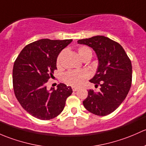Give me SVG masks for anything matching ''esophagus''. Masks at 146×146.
<instances>
[{
  "mask_svg": "<svg viewBox=\"0 0 146 146\" xmlns=\"http://www.w3.org/2000/svg\"><path fill=\"white\" fill-rule=\"evenodd\" d=\"M79 90V88H76V87H72V91H76Z\"/></svg>",
  "mask_w": 146,
  "mask_h": 146,
  "instance_id": "obj_1",
  "label": "esophagus"
}]
</instances>
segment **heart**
<instances>
[{
    "label": "heart",
    "instance_id": "b5f03b06",
    "mask_svg": "<svg viewBox=\"0 0 146 146\" xmlns=\"http://www.w3.org/2000/svg\"><path fill=\"white\" fill-rule=\"evenodd\" d=\"M78 53L83 60L92 56V51L87 46H81L78 48ZM63 55V51L60 53L57 58V64L60 65ZM88 77V74L85 71H74L71 70L66 72L63 76V80L66 84L72 86H79Z\"/></svg>",
    "mask_w": 146,
    "mask_h": 146
}]
</instances>
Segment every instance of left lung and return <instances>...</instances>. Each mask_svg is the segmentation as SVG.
Returning a JSON list of instances; mask_svg holds the SVG:
<instances>
[{
  "instance_id": "left-lung-1",
  "label": "left lung",
  "mask_w": 146,
  "mask_h": 146,
  "mask_svg": "<svg viewBox=\"0 0 146 146\" xmlns=\"http://www.w3.org/2000/svg\"><path fill=\"white\" fill-rule=\"evenodd\" d=\"M90 46L99 60L97 72L90 82L100 86V91H88L83 101L86 109L94 115L106 116L112 113L127 97L132 82V66L122 46L103 36H96L78 40Z\"/></svg>"
}]
</instances>
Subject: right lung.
<instances>
[{
    "mask_svg": "<svg viewBox=\"0 0 146 146\" xmlns=\"http://www.w3.org/2000/svg\"><path fill=\"white\" fill-rule=\"evenodd\" d=\"M72 39H40L27 45L14 62L13 84L15 95L22 108L41 120L55 118L62 112L72 93L64 84L48 91L46 84L57 70V58Z\"/></svg>",
    "mask_w": 146,
    "mask_h": 146,
    "instance_id": "add662e5",
    "label": "right lung"
}]
</instances>
